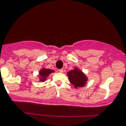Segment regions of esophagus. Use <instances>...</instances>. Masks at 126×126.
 Wrapping results in <instances>:
<instances>
[{
	"label": "esophagus",
	"instance_id": "34e87169",
	"mask_svg": "<svg viewBox=\"0 0 126 126\" xmlns=\"http://www.w3.org/2000/svg\"><path fill=\"white\" fill-rule=\"evenodd\" d=\"M58 71H59L60 72H63V69H58Z\"/></svg>",
	"mask_w": 126,
	"mask_h": 126
}]
</instances>
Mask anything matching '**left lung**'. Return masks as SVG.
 Wrapping results in <instances>:
<instances>
[{"instance_id":"1","label":"left lung","mask_w":126,"mask_h":126,"mask_svg":"<svg viewBox=\"0 0 126 126\" xmlns=\"http://www.w3.org/2000/svg\"><path fill=\"white\" fill-rule=\"evenodd\" d=\"M68 76L70 82L75 88L83 87L87 81L85 75L77 68L68 72Z\"/></svg>"}]
</instances>
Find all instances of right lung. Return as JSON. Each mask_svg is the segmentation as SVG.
<instances>
[{"label":"right lung","instance_id":"obj_1","mask_svg":"<svg viewBox=\"0 0 126 126\" xmlns=\"http://www.w3.org/2000/svg\"><path fill=\"white\" fill-rule=\"evenodd\" d=\"M54 72V71L51 70L49 69H43L39 71V77H40V80H39L41 82H44L46 80L47 77L49 75V74L52 73Z\"/></svg>","mask_w":126,"mask_h":126}]
</instances>
